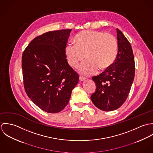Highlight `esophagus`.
Masks as SVG:
<instances>
[{"instance_id":"obj_1","label":"esophagus","mask_w":153,"mask_h":153,"mask_svg":"<svg viewBox=\"0 0 153 153\" xmlns=\"http://www.w3.org/2000/svg\"><path fill=\"white\" fill-rule=\"evenodd\" d=\"M79 81H83L85 80V79H86V78H84V77H83V76H79Z\"/></svg>"}]
</instances>
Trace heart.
Masks as SVG:
<instances>
[{
  "instance_id": "1",
  "label": "heart",
  "mask_w": 153,
  "mask_h": 153,
  "mask_svg": "<svg viewBox=\"0 0 153 153\" xmlns=\"http://www.w3.org/2000/svg\"><path fill=\"white\" fill-rule=\"evenodd\" d=\"M76 44L68 43L65 55L69 65L76 67L86 57L87 61L79 67V72L90 75L99 69H105L114 62L118 53V43L112 34L99 30H84L76 35Z\"/></svg>"
}]
</instances>
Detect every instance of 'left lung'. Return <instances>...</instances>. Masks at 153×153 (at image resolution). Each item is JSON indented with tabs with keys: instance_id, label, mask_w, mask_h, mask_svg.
<instances>
[{
	"instance_id": "obj_1",
	"label": "left lung",
	"mask_w": 153,
	"mask_h": 153,
	"mask_svg": "<svg viewBox=\"0 0 153 153\" xmlns=\"http://www.w3.org/2000/svg\"><path fill=\"white\" fill-rule=\"evenodd\" d=\"M118 50L116 59L100 75L92 77L96 90L91 100L96 107L104 111L120 108L127 100L135 75L134 58L131 44L117 29Z\"/></svg>"
}]
</instances>
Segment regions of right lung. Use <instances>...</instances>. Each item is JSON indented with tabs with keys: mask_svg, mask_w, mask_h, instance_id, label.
<instances>
[{
	"mask_svg": "<svg viewBox=\"0 0 153 153\" xmlns=\"http://www.w3.org/2000/svg\"><path fill=\"white\" fill-rule=\"evenodd\" d=\"M71 30L46 32L33 39L22 55L25 90L35 104L48 113L65 108L79 81L65 55Z\"/></svg>",
	"mask_w": 153,
	"mask_h": 153,
	"instance_id": "1",
	"label": "right lung"
}]
</instances>
